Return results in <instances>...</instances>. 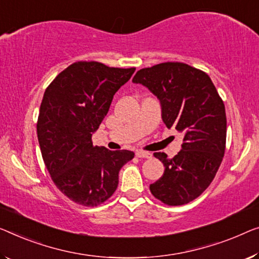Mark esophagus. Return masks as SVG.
Listing matches in <instances>:
<instances>
[{"instance_id":"esophagus-1","label":"esophagus","mask_w":259,"mask_h":259,"mask_svg":"<svg viewBox=\"0 0 259 259\" xmlns=\"http://www.w3.org/2000/svg\"><path fill=\"white\" fill-rule=\"evenodd\" d=\"M136 157L137 158H151V153L146 152V151H142V150H137L136 151Z\"/></svg>"}]
</instances>
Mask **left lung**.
<instances>
[{"mask_svg":"<svg viewBox=\"0 0 259 259\" xmlns=\"http://www.w3.org/2000/svg\"><path fill=\"white\" fill-rule=\"evenodd\" d=\"M133 81L160 100L164 123L184 135L181 150L173 158L154 153L165 171L150 191L167 206L191 202L207 190L225 156V103L206 72L179 61L142 68Z\"/></svg>","mask_w":259,"mask_h":259,"instance_id":"obj_1","label":"left lung"}]
</instances>
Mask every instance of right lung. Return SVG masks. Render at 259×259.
Wrapping results in <instances>:
<instances>
[{
	"label": "right lung",
	"mask_w": 259,
	"mask_h": 259,
	"mask_svg": "<svg viewBox=\"0 0 259 259\" xmlns=\"http://www.w3.org/2000/svg\"><path fill=\"white\" fill-rule=\"evenodd\" d=\"M135 69L76 61L45 90L37 121L41 156L58 190L81 206L107 201L117 188L119 169L135 156L128 150L110 151L92 142L115 93Z\"/></svg>",
	"instance_id": "obj_1"
}]
</instances>
